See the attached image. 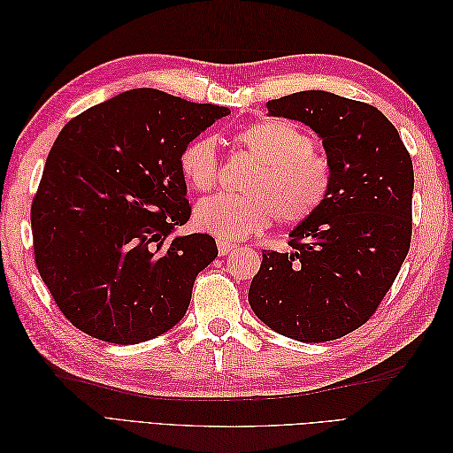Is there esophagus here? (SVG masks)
<instances>
[{
	"instance_id": "esophagus-1",
	"label": "esophagus",
	"mask_w": 453,
	"mask_h": 453,
	"mask_svg": "<svg viewBox=\"0 0 453 453\" xmlns=\"http://www.w3.org/2000/svg\"><path fill=\"white\" fill-rule=\"evenodd\" d=\"M217 250H219V255H228L232 250H234V245H232L230 242L219 240V243H217Z\"/></svg>"
}]
</instances>
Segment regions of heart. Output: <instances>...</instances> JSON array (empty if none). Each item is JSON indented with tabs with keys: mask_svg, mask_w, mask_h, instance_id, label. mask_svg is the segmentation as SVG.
Segmentation results:
<instances>
[{
	"mask_svg": "<svg viewBox=\"0 0 453 453\" xmlns=\"http://www.w3.org/2000/svg\"><path fill=\"white\" fill-rule=\"evenodd\" d=\"M240 153L257 162L245 177L242 193L200 200L195 225L223 240H243L263 232L273 219L295 226L318 213L331 195L333 166L313 150V138L289 119H263L232 135ZM183 181L208 193L219 180L217 145L210 135H196L180 153Z\"/></svg>",
	"mask_w": 453,
	"mask_h": 453,
	"instance_id": "b5f03b06",
	"label": "heart"
}]
</instances>
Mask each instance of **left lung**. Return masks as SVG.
I'll list each match as a JSON object with an SVG mask.
<instances>
[{
  "mask_svg": "<svg viewBox=\"0 0 453 453\" xmlns=\"http://www.w3.org/2000/svg\"><path fill=\"white\" fill-rule=\"evenodd\" d=\"M323 140L333 187L323 208L291 230V251H263L250 287L257 318L287 338L328 342L376 311L412 236V158L374 105L325 90L266 104Z\"/></svg>",
  "mask_w": 453,
  "mask_h": 453,
  "instance_id": "left-lung-1",
  "label": "left lung"
}]
</instances>
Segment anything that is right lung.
<instances>
[{"instance_id": "1", "label": "right lung", "mask_w": 453, "mask_h": 453, "mask_svg": "<svg viewBox=\"0 0 453 453\" xmlns=\"http://www.w3.org/2000/svg\"><path fill=\"white\" fill-rule=\"evenodd\" d=\"M228 107L132 88L72 119L32 202L35 265L60 311L111 344H140L183 319L217 257L190 217L180 153Z\"/></svg>"}]
</instances>
